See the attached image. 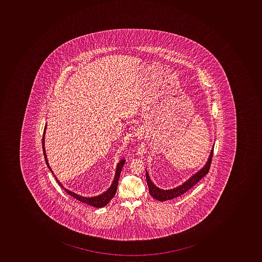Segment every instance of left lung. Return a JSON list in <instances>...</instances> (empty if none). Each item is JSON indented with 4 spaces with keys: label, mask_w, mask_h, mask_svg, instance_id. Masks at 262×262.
<instances>
[{
    "label": "left lung",
    "mask_w": 262,
    "mask_h": 262,
    "mask_svg": "<svg viewBox=\"0 0 262 262\" xmlns=\"http://www.w3.org/2000/svg\"><path fill=\"white\" fill-rule=\"evenodd\" d=\"M213 149L214 145L212 146V150H211L209 160H208L207 163L202 168V169L198 171L196 174H193V177H190V180L185 182L180 187L171 189V190H162V189H160L159 187H156L155 185L151 181L147 171H145V178H146V181H147L148 187H149V191L151 196L154 198V199H157V200L160 201V202H164L166 200H171V199H174V198L179 197L180 195L186 193L187 190L192 188L195 184H197L209 172L211 163H212Z\"/></svg>",
    "instance_id": "left-lung-1"
}]
</instances>
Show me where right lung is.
Masks as SVG:
<instances>
[{
    "label": "right lung",
    "instance_id": "right-lung-1",
    "mask_svg": "<svg viewBox=\"0 0 262 262\" xmlns=\"http://www.w3.org/2000/svg\"><path fill=\"white\" fill-rule=\"evenodd\" d=\"M46 129H47V125L45 126L44 132H43V136H42V149H43V154H44L45 161H46V163H47V167L50 168L51 172L52 171L51 168H50V165H49L48 161H47V154H46V151H45L44 147V139H45V133H46ZM125 160H121L117 164V171H116V176L114 177V180H113V183H112V186L110 187V188L108 189L107 191L104 192V193H101V195H98V196H96V197H91V198H86L83 197V196H80V195L76 194V193H74V192L70 191V190H67V189H64L65 192L68 193V194L71 195L72 197H73L74 199H77V200L80 201L82 203L88 204V205H92L94 207L96 208H101L104 207L108 202L111 201V199L114 197L115 194H116V192H117V186H118V180L119 178H120V172H121L122 168H123V164H124ZM56 180H57V183H58L59 186L63 188V186H62L61 183L57 180V179L56 178Z\"/></svg>",
    "mask_w": 262,
    "mask_h": 262
}]
</instances>
